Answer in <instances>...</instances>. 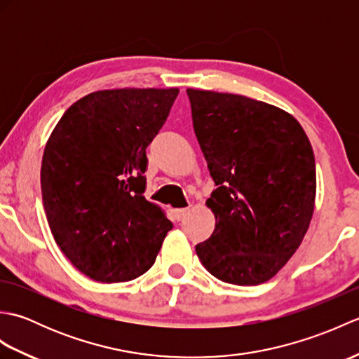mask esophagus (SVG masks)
<instances>
[{
	"mask_svg": "<svg viewBox=\"0 0 359 359\" xmlns=\"http://www.w3.org/2000/svg\"><path fill=\"white\" fill-rule=\"evenodd\" d=\"M188 212H189V207H188V208H179V210H175L174 215H175V219L182 220V219H185V217L188 216Z\"/></svg>",
	"mask_w": 359,
	"mask_h": 359,
	"instance_id": "34e87169",
	"label": "esophagus"
}]
</instances>
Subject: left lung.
I'll use <instances>...</instances> for the list:
<instances>
[{
	"instance_id": "left-lung-1",
	"label": "left lung",
	"mask_w": 359,
	"mask_h": 359,
	"mask_svg": "<svg viewBox=\"0 0 359 359\" xmlns=\"http://www.w3.org/2000/svg\"><path fill=\"white\" fill-rule=\"evenodd\" d=\"M193 126L216 189L211 238L196 253L234 285L271 279L299 248L315 210L316 166L293 116L253 98L187 89Z\"/></svg>"
}]
</instances>
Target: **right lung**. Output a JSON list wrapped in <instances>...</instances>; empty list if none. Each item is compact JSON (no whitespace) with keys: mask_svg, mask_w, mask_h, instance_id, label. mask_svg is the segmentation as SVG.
Returning <instances> with one entry per match:
<instances>
[{"mask_svg":"<svg viewBox=\"0 0 359 359\" xmlns=\"http://www.w3.org/2000/svg\"><path fill=\"white\" fill-rule=\"evenodd\" d=\"M177 94V88L97 90L63 114L46 143V217L60 250L90 279L139 278L172 228L143 193L147 148Z\"/></svg>","mask_w":359,"mask_h":359,"instance_id":"obj_1","label":"right lung"}]
</instances>
